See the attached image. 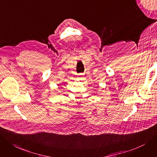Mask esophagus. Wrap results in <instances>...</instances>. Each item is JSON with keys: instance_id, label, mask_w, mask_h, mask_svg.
I'll use <instances>...</instances> for the list:
<instances>
[{"instance_id": "34e87169", "label": "esophagus", "mask_w": 157, "mask_h": 157, "mask_svg": "<svg viewBox=\"0 0 157 157\" xmlns=\"http://www.w3.org/2000/svg\"><path fill=\"white\" fill-rule=\"evenodd\" d=\"M81 78H82V74H79L78 77H77V78H78V80H80V79H81Z\"/></svg>"}]
</instances>
